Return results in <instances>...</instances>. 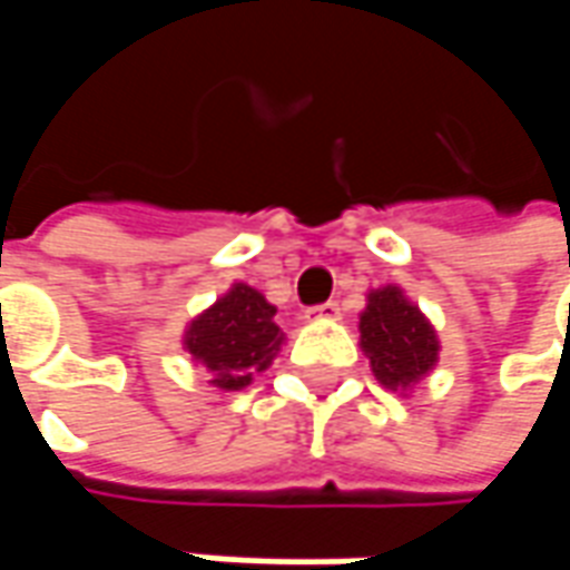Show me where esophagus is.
Listing matches in <instances>:
<instances>
[{
    "instance_id": "34e87169",
    "label": "esophagus",
    "mask_w": 570,
    "mask_h": 570,
    "mask_svg": "<svg viewBox=\"0 0 570 570\" xmlns=\"http://www.w3.org/2000/svg\"><path fill=\"white\" fill-rule=\"evenodd\" d=\"M304 317L311 320V323H330V320L342 317V307L336 301H326V304H317V307H307Z\"/></svg>"
}]
</instances>
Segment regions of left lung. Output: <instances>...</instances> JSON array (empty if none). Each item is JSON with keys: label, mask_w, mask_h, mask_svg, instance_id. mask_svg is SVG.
I'll return each mask as SVG.
<instances>
[{"label": "left lung", "mask_w": 570, "mask_h": 570, "mask_svg": "<svg viewBox=\"0 0 570 570\" xmlns=\"http://www.w3.org/2000/svg\"><path fill=\"white\" fill-rule=\"evenodd\" d=\"M358 333L371 371L386 390H409L438 364L441 345L434 326L396 285H383L367 295Z\"/></svg>", "instance_id": "obj_1"}]
</instances>
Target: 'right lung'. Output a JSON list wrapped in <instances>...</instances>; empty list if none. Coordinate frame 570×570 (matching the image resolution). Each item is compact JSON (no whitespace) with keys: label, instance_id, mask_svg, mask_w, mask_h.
I'll return each mask as SVG.
<instances>
[{"label":"right lung","instance_id":"add662e5","mask_svg":"<svg viewBox=\"0 0 570 570\" xmlns=\"http://www.w3.org/2000/svg\"><path fill=\"white\" fill-rule=\"evenodd\" d=\"M285 333L275 323V307L256 288L234 282L184 333L193 362L206 364L212 386L244 390L253 374L266 371L278 355Z\"/></svg>","mask_w":570,"mask_h":570}]
</instances>
